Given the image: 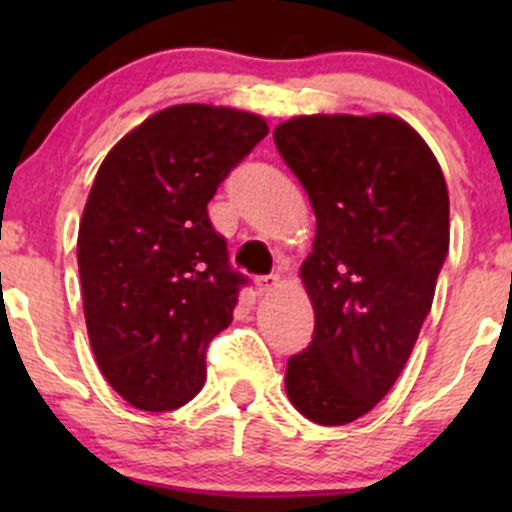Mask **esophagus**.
<instances>
[{
  "label": "esophagus",
  "instance_id": "34e87169",
  "mask_svg": "<svg viewBox=\"0 0 512 512\" xmlns=\"http://www.w3.org/2000/svg\"><path fill=\"white\" fill-rule=\"evenodd\" d=\"M279 274H267V276H257L255 279V289L257 293H269L272 289L279 286Z\"/></svg>",
  "mask_w": 512,
  "mask_h": 512
}]
</instances>
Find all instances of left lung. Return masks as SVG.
Wrapping results in <instances>:
<instances>
[{
	"label": "left lung",
	"mask_w": 512,
	"mask_h": 512,
	"mask_svg": "<svg viewBox=\"0 0 512 512\" xmlns=\"http://www.w3.org/2000/svg\"><path fill=\"white\" fill-rule=\"evenodd\" d=\"M274 144L317 219L301 267L315 332L289 358L286 395L305 419L344 426L390 392L419 339L448 257V185L392 115H301Z\"/></svg>",
	"instance_id": "8db88e82"
}]
</instances>
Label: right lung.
<instances>
[{
  "instance_id": "1",
  "label": "right lung",
  "mask_w": 512,
  "mask_h": 512,
  "mask_svg": "<svg viewBox=\"0 0 512 512\" xmlns=\"http://www.w3.org/2000/svg\"><path fill=\"white\" fill-rule=\"evenodd\" d=\"M269 134L260 115L185 103L151 115L98 168L79 223L93 356L132 407L170 411L207 378V346L248 284L207 204Z\"/></svg>"
}]
</instances>
